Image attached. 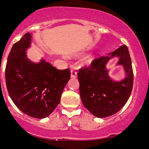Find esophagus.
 Here are the masks:
<instances>
[{
  "label": "esophagus",
  "mask_w": 149,
  "mask_h": 149,
  "mask_svg": "<svg viewBox=\"0 0 149 149\" xmlns=\"http://www.w3.org/2000/svg\"><path fill=\"white\" fill-rule=\"evenodd\" d=\"M70 76H71L72 78L77 77V72H76V70H74V69H72V70H70Z\"/></svg>",
  "instance_id": "esophagus-1"
}]
</instances>
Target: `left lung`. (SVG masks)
Instances as JSON below:
<instances>
[{
  "label": "left lung",
  "mask_w": 149,
  "mask_h": 149,
  "mask_svg": "<svg viewBox=\"0 0 149 149\" xmlns=\"http://www.w3.org/2000/svg\"><path fill=\"white\" fill-rule=\"evenodd\" d=\"M109 56L94 60L91 65L83 68L78 73L79 93L84 106L97 118L113 115L123 107L133 89V72L128 49L122 45ZM113 56H118V65H123L126 77L120 82L109 78L106 65Z\"/></svg>",
  "instance_id": "8db88e82"
}]
</instances>
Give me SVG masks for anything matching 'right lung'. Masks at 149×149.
I'll return each mask as SVG.
<instances>
[{
	"label": "right lung",
	"mask_w": 149,
	"mask_h": 149,
	"mask_svg": "<svg viewBox=\"0 0 149 149\" xmlns=\"http://www.w3.org/2000/svg\"><path fill=\"white\" fill-rule=\"evenodd\" d=\"M31 35L26 33L12 47L6 66V84L16 107L34 118L49 116L61 101L70 78L68 68L58 70L44 59L33 63L26 58Z\"/></svg>",
	"instance_id": "obj_1"
}]
</instances>
